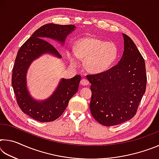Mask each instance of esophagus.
<instances>
[{"instance_id": "obj_1", "label": "esophagus", "mask_w": 159, "mask_h": 159, "mask_svg": "<svg viewBox=\"0 0 159 159\" xmlns=\"http://www.w3.org/2000/svg\"><path fill=\"white\" fill-rule=\"evenodd\" d=\"M80 84L82 85H87L89 84V81H88L87 79H83L81 80H80Z\"/></svg>"}]
</instances>
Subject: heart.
<instances>
[{
    "instance_id": "heart-1",
    "label": "heart",
    "mask_w": 159,
    "mask_h": 159,
    "mask_svg": "<svg viewBox=\"0 0 159 159\" xmlns=\"http://www.w3.org/2000/svg\"><path fill=\"white\" fill-rule=\"evenodd\" d=\"M76 53L69 52L70 60L76 61V55L85 59V67L93 74L107 71L112 66L118 55V49L114 43L107 42L93 37H85L76 43Z\"/></svg>"
}]
</instances>
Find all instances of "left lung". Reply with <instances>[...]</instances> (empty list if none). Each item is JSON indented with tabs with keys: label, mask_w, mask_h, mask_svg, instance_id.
Segmentation results:
<instances>
[{
	"label": "left lung",
	"mask_w": 159,
	"mask_h": 159,
	"mask_svg": "<svg viewBox=\"0 0 159 159\" xmlns=\"http://www.w3.org/2000/svg\"><path fill=\"white\" fill-rule=\"evenodd\" d=\"M124 49L116 65L103 73L88 75L91 83V114L100 124L116 125L135 115L145 93L144 58L133 40L122 34Z\"/></svg>",
	"instance_id": "left-lung-1"
}]
</instances>
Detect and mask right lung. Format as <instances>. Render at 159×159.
<instances>
[{
    "instance_id": "obj_1",
    "label": "right lung",
    "mask_w": 159,
    "mask_h": 159,
    "mask_svg": "<svg viewBox=\"0 0 159 159\" xmlns=\"http://www.w3.org/2000/svg\"><path fill=\"white\" fill-rule=\"evenodd\" d=\"M74 25L47 24L31 35L19 50L12 69V85L19 107L25 114L40 122H50L63 114L69 101L77 93L81 76L61 78L52 95L44 99L34 98L27 84V72L31 64L44 55L61 59L55 48L46 40L51 39L64 46L66 37L74 31Z\"/></svg>"
}]
</instances>
